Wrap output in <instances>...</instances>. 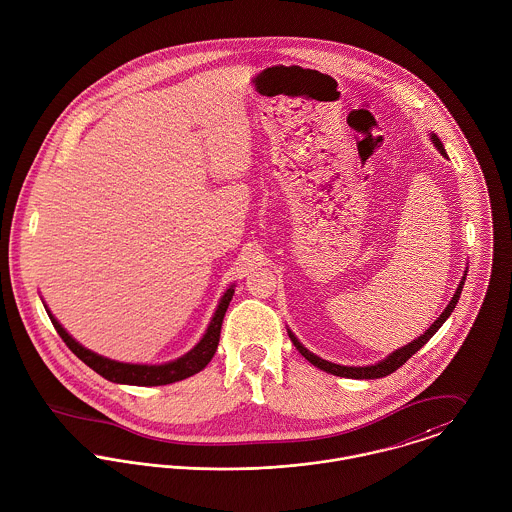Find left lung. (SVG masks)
Wrapping results in <instances>:
<instances>
[{
  "label": "left lung",
  "mask_w": 512,
  "mask_h": 512,
  "mask_svg": "<svg viewBox=\"0 0 512 512\" xmlns=\"http://www.w3.org/2000/svg\"><path fill=\"white\" fill-rule=\"evenodd\" d=\"M430 139H432V143H434V147L444 155V157H448V153H446V149H444V145H442V141H440V137L436 135V133H430ZM465 275H467V267H465V271H463V277H461V283L457 284V288H455L454 296H452V300L448 302V306L444 308V312L434 320V324L424 332V334H420L416 340L410 341V343H406L404 347H400V349H395L393 353H389L385 359H381V361H377V363H371V365H363V367H353V365H338V363H332V361H328V359H322V357H318L316 353H312L310 349H306L300 340L288 330V338L290 341L294 343V347L314 365V367H318V369H322V371H326V373H332V375H336V377H347V379H381V377H387V375H391L393 371H397L400 365H404L420 347H424L426 345V341L430 340L440 328H442V324L452 316V312H454L455 304H457V300H459V294H461V288H463V281H465Z\"/></svg>",
  "instance_id": "1"
}]
</instances>
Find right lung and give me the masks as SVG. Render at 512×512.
<instances>
[{
	"instance_id": "1",
	"label": "right lung",
	"mask_w": 512,
	"mask_h": 512,
	"mask_svg": "<svg viewBox=\"0 0 512 512\" xmlns=\"http://www.w3.org/2000/svg\"><path fill=\"white\" fill-rule=\"evenodd\" d=\"M235 292V283L229 284L226 292L222 294L216 312L204 332V336L200 341L186 351L184 355L165 361V363H125V361H115L110 357H104L88 347H84L80 341L74 340L64 328L62 324L55 318V314L49 310V306L43 300V306L58 332V336L68 345V349L82 359L90 369H94L98 375H102L104 379L117 383V385H133V387H159V385H171L176 381H182L186 377H192L196 373H200L214 357L218 343H220V334H222V322L226 316L229 302L233 298Z\"/></svg>"
}]
</instances>
